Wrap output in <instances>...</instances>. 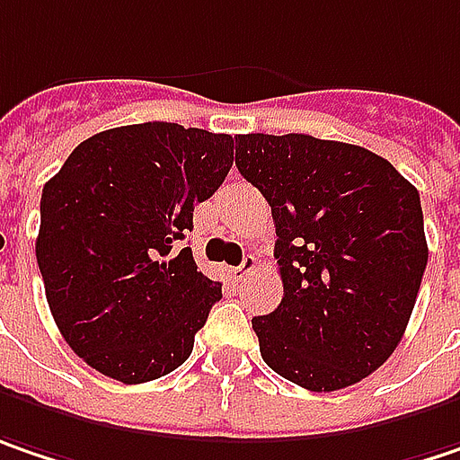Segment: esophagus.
Returning a JSON list of instances; mask_svg holds the SVG:
<instances>
[{"instance_id": "esophagus-1", "label": "esophagus", "mask_w": 460, "mask_h": 460, "mask_svg": "<svg viewBox=\"0 0 460 460\" xmlns=\"http://www.w3.org/2000/svg\"><path fill=\"white\" fill-rule=\"evenodd\" d=\"M257 268V257L255 255H244V260L234 268V273H236V279H242V276H247V273H252Z\"/></svg>"}]
</instances>
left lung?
<instances>
[{"label": "left lung", "instance_id": "left-lung-1", "mask_svg": "<svg viewBox=\"0 0 460 460\" xmlns=\"http://www.w3.org/2000/svg\"><path fill=\"white\" fill-rule=\"evenodd\" d=\"M236 169L276 221L279 310L260 354L314 393L349 388L401 343L427 268L417 187L372 150L312 135H239Z\"/></svg>", "mask_w": 460, "mask_h": 460}]
</instances>
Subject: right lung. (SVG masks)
I'll return each mask as SVG.
<instances>
[{
    "instance_id": "add662e5",
    "label": "right lung",
    "mask_w": 460,
    "mask_h": 460,
    "mask_svg": "<svg viewBox=\"0 0 460 460\" xmlns=\"http://www.w3.org/2000/svg\"><path fill=\"white\" fill-rule=\"evenodd\" d=\"M231 164V135L127 124L83 140L43 184L46 302L69 349L101 375L137 385L192 354L221 284L176 247Z\"/></svg>"
}]
</instances>
